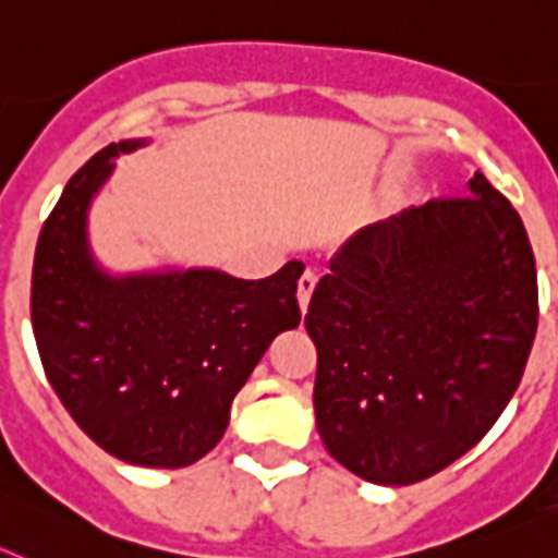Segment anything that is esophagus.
<instances>
[{
    "mask_svg": "<svg viewBox=\"0 0 558 558\" xmlns=\"http://www.w3.org/2000/svg\"><path fill=\"white\" fill-rule=\"evenodd\" d=\"M314 286H317V275H314L312 269H306V272L300 275V283H298V300H300V308H303V312L308 308V300H312Z\"/></svg>",
    "mask_w": 558,
    "mask_h": 558,
    "instance_id": "esophagus-1",
    "label": "esophagus"
}]
</instances>
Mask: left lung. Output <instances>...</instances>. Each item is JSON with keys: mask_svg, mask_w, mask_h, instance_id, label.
<instances>
[{"mask_svg": "<svg viewBox=\"0 0 558 558\" xmlns=\"http://www.w3.org/2000/svg\"><path fill=\"white\" fill-rule=\"evenodd\" d=\"M539 319L520 213L481 171L360 230L306 314L314 413L328 454L379 486L426 481L500 418Z\"/></svg>", "mask_w": 558, "mask_h": 558, "instance_id": "left-lung-1", "label": "left lung"}]
</instances>
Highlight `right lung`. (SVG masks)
<instances>
[{
  "label": "right lung",
  "mask_w": 558,
  "mask_h": 558,
  "mask_svg": "<svg viewBox=\"0 0 558 558\" xmlns=\"http://www.w3.org/2000/svg\"><path fill=\"white\" fill-rule=\"evenodd\" d=\"M106 145L66 182L36 244L31 317L52 390L100 449L134 466L205 458L230 404L280 331L300 326V260L264 280L219 269L111 278L89 252L86 210L114 157Z\"/></svg>",
  "instance_id": "1"
}]
</instances>
